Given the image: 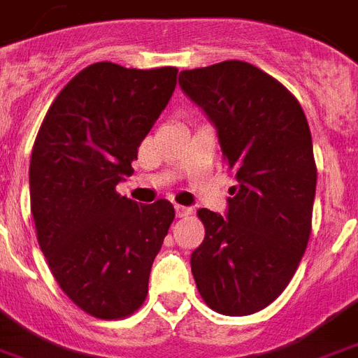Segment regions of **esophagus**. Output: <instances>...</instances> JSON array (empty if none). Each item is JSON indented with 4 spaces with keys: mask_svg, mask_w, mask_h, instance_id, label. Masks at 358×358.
I'll list each match as a JSON object with an SVG mask.
<instances>
[{
    "mask_svg": "<svg viewBox=\"0 0 358 358\" xmlns=\"http://www.w3.org/2000/svg\"><path fill=\"white\" fill-rule=\"evenodd\" d=\"M176 213L177 217H189V215H192V208H185V206H179V203H177Z\"/></svg>",
    "mask_w": 358,
    "mask_h": 358,
    "instance_id": "obj_1",
    "label": "esophagus"
}]
</instances>
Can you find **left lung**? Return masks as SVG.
<instances>
[{
  "instance_id": "obj_1",
  "label": "left lung",
  "mask_w": 358,
  "mask_h": 358,
  "mask_svg": "<svg viewBox=\"0 0 358 358\" xmlns=\"http://www.w3.org/2000/svg\"><path fill=\"white\" fill-rule=\"evenodd\" d=\"M179 85L219 134L236 176L227 217L198 209L206 238L190 257L203 302L251 315L285 291L311 234L317 168L298 99L262 69L227 60L185 69Z\"/></svg>"
}]
</instances>
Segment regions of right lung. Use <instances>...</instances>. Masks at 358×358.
Here are the masks:
<instances>
[{"instance_id":"obj_1","label":"right lung","mask_w":358,"mask_h":358,"mask_svg":"<svg viewBox=\"0 0 358 358\" xmlns=\"http://www.w3.org/2000/svg\"><path fill=\"white\" fill-rule=\"evenodd\" d=\"M177 67L98 62L62 88L37 131L29 201L48 268L80 310L124 319L141 308L176 209L117 192L138 147L168 106Z\"/></svg>"}]
</instances>
